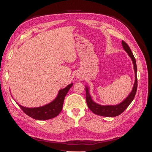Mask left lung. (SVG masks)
Segmentation results:
<instances>
[{
  "instance_id": "left-lung-1",
  "label": "left lung",
  "mask_w": 152,
  "mask_h": 152,
  "mask_svg": "<svg viewBox=\"0 0 152 152\" xmlns=\"http://www.w3.org/2000/svg\"><path fill=\"white\" fill-rule=\"evenodd\" d=\"M122 46H123L124 49L126 50L127 54L131 58V59L134 64V69L135 71V83L133 87L132 91L130 92L128 96L125 99L123 102L117 105H102L95 103L94 100L92 99L91 95L89 94V87L87 86H86V102L88 105V107L90 109L93 113L96 114L98 115L104 116V117H115L120 115L121 113H123L125 110L128 107L130 103L134 100L135 94L137 91V65L136 61L134 57V55L132 52L131 49L129 47L128 45L126 42L122 41L121 42Z\"/></svg>"
}]
</instances>
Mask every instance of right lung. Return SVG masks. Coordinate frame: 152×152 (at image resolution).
<instances>
[{
    "instance_id": "obj_1",
    "label": "right lung",
    "mask_w": 152,
    "mask_h": 152,
    "mask_svg": "<svg viewBox=\"0 0 152 152\" xmlns=\"http://www.w3.org/2000/svg\"><path fill=\"white\" fill-rule=\"evenodd\" d=\"M73 86V83L69 84L65 88L58 91L57 97L49 103L38 107H26L17 102L18 106L29 117L37 120H47L57 117L62 111L65 97L69 90Z\"/></svg>"
}]
</instances>
